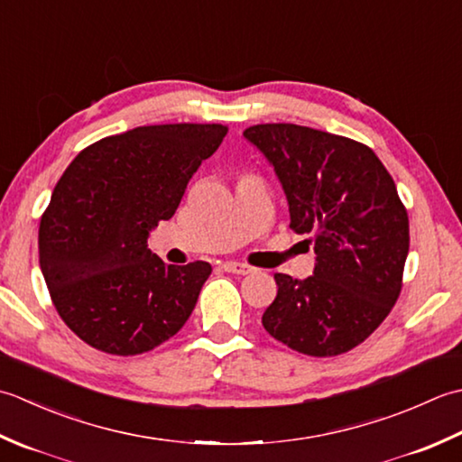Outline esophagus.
Segmentation results:
<instances>
[{"label": "esophagus", "mask_w": 462, "mask_h": 462, "mask_svg": "<svg viewBox=\"0 0 462 462\" xmlns=\"http://www.w3.org/2000/svg\"><path fill=\"white\" fill-rule=\"evenodd\" d=\"M223 269L227 273H235V275H249V273L255 271V267L247 265V263H239V261L223 263Z\"/></svg>", "instance_id": "1"}]
</instances>
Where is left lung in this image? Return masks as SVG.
Wrapping results in <instances>:
<instances>
[{
	"mask_svg": "<svg viewBox=\"0 0 462 462\" xmlns=\"http://www.w3.org/2000/svg\"><path fill=\"white\" fill-rule=\"evenodd\" d=\"M275 169L295 233L313 235V275L275 273L263 327L310 356L361 345L397 303L409 255V215L373 149L295 124L243 131Z\"/></svg>",
	"mask_w": 462,
	"mask_h": 462,
	"instance_id": "1",
	"label": "left lung"
}]
</instances>
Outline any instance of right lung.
Returning a JSON list of instances; mask_svg holds the SVG:
<instances>
[{"mask_svg":"<svg viewBox=\"0 0 462 462\" xmlns=\"http://www.w3.org/2000/svg\"><path fill=\"white\" fill-rule=\"evenodd\" d=\"M227 135L219 124L135 127L83 149L40 223V267L63 323L93 349H155L189 319L211 265H167L147 247Z\"/></svg>","mask_w":462,"mask_h":462,"instance_id":"right-lung-1","label":"right lung"}]
</instances>
